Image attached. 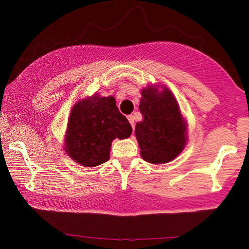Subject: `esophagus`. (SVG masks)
I'll return each mask as SVG.
<instances>
[{"mask_svg": "<svg viewBox=\"0 0 249 249\" xmlns=\"http://www.w3.org/2000/svg\"><path fill=\"white\" fill-rule=\"evenodd\" d=\"M127 119H129V122H130L132 127L134 129V126H135V124H134V116L133 115H129V116H127Z\"/></svg>", "mask_w": 249, "mask_h": 249, "instance_id": "34e87169", "label": "esophagus"}]
</instances>
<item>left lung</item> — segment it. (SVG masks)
Masks as SVG:
<instances>
[{"instance_id":"left-lung-1","label":"left lung","mask_w":249,"mask_h":249,"mask_svg":"<svg viewBox=\"0 0 249 249\" xmlns=\"http://www.w3.org/2000/svg\"><path fill=\"white\" fill-rule=\"evenodd\" d=\"M139 110L143 120L136 124L135 135L142 159L165 164L183 152L188 141V124L169 88L154 84L141 89Z\"/></svg>"}]
</instances>
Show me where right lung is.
Instances as JSON below:
<instances>
[{"label": "right lung", "mask_w": 249, "mask_h": 249, "mask_svg": "<svg viewBox=\"0 0 249 249\" xmlns=\"http://www.w3.org/2000/svg\"><path fill=\"white\" fill-rule=\"evenodd\" d=\"M132 126L119 112L113 96H91L79 100L71 111L64 135V152L84 167L107 162L115 138L130 137Z\"/></svg>", "instance_id": "1"}]
</instances>
